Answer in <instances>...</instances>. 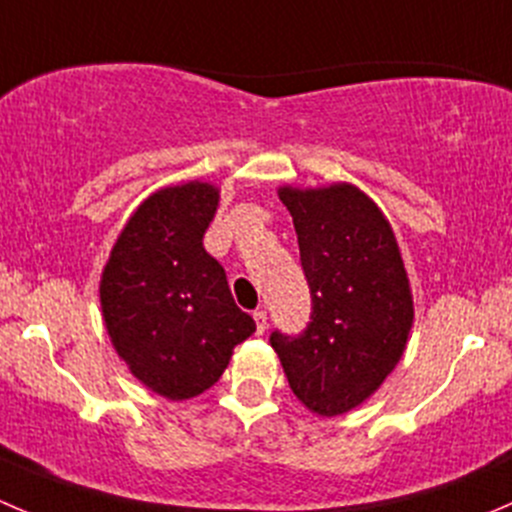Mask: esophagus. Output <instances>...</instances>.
<instances>
[{"label":"esophagus","mask_w":512,"mask_h":512,"mask_svg":"<svg viewBox=\"0 0 512 512\" xmlns=\"http://www.w3.org/2000/svg\"><path fill=\"white\" fill-rule=\"evenodd\" d=\"M255 325H257V335H262V332L267 330V312L265 310H257L255 315Z\"/></svg>","instance_id":"1"}]
</instances>
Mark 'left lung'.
Returning a JSON list of instances; mask_svg holds the SVG:
<instances>
[{
  "mask_svg": "<svg viewBox=\"0 0 512 512\" xmlns=\"http://www.w3.org/2000/svg\"><path fill=\"white\" fill-rule=\"evenodd\" d=\"M312 295L302 335L272 332L295 398L320 418L377 393L408 345L415 307L398 240L380 207L350 182L280 187Z\"/></svg>",
  "mask_w": 512,
  "mask_h": 512,
  "instance_id": "left-lung-1",
  "label": "left lung"
}]
</instances>
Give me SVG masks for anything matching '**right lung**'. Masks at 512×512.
<instances>
[{
    "mask_svg": "<svg viewBox=\"0 0 512 512\" xmlns=\"http://www.w3.org/2000/svg\"><path fill=\"white\" fill-rule=\"evenodd\" d=\"M220 205L212 182L152 192L127 220L99 280L107 335L132 375L167 400H190L222 377L255 320L235 305L202 237Z\"/></svg>",
    "mask_w": 512,
    "mask_h": 512,
    "instance_id": "1",
    "label": "right lung"
}]
</instances>
